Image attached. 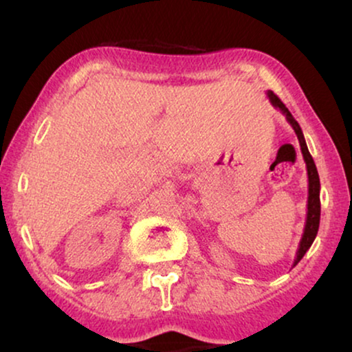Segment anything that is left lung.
<instances>
[{"mask_svg": "<svg viewBox=\"0 0 352 352\" xmlns=\"http://www.w3.org/2000/svg\"><path fill=\"white\" fill-rule=\"evenodd\" d=\"M268 96L270 102L273 104V107H276L278 111L283 112V116L286 117L289 125L293 127L294 134H296L298 140H300V147H301V153L302 159H305L306 164V170H308V212H306V223H305V230H302V236L300 241V246H298L296 252V258H294L293 266H296L301 261V258L305 256L306 252L311 248L313 245L314 238L318 235V228H319V217H321V201H319V190H321V184H319V175H318V168L314 165L313 157L308 151V145H306L305 135H302V131L300 127V124L296 122V119L292 116V112L288 111V107L281 102L280 98L276 94H273V91L266 92Z\"/></svg>", "mask_w": 352, "mask_h": 352, "instance_id": "left-lung-1", "label": "left lung"}]
</instances>
